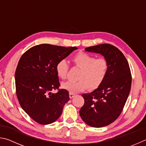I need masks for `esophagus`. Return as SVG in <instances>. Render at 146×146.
<instances>
[{
	"instance_id": "obj_1",
	"label": "esophagus",
	"mask_w": 146,
	"mask_h": 146,
	"mask_svg": "<svg viewBox=\"0 0 146 146\" xmlns=\"http://www.w3.org/2000/svg\"><path fill=\"white\" fill-rule=\"evenodd\" d=\"M69 96H70V98H73L75 96V94L70 92V93H69Z\"/></svg>"
}]
</instances>
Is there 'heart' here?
<instances>
[{"label":"heart","mask_w":146,"mask_h":146,"mask_svg":"<svg viewBox=\"0 0 146 146\" xmlns=\"http://www.w3.org/2000/svg\"><path fill=\"white\" fill-rule=\"evenodd\" d=\"M73 63L76 68L80 69L76 82L66 81L62 84V88L76 93L89 90H93L102 84L107 75L108 62L104 58H95V56L85 52H78L73 56ZM56 72L58 77L66 78L69 66L65 60H60L56 64Z\"/></svg>","instance_id":"b5f03b06"}]
</instances>
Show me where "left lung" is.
<instances>
[{
    "instance_id": "obj_1",
    "label": "left lung",
    "mask_w": 146,
    "mask_h": 146,
    "mask_svg": "<svg viewBox=\"0 0 146 146\" xmlns=\"http://www.w3.org/2000/svg\"><path fill=\"white\" fill-rule=\"evenodd\" d=\"M85 50L104 56L108 70L99 87L90 93L82 95L84 104L80 109V115L91 127H104L119 117L126 102L131 86L129 66L123 54L111 44H99Z\"/></svg>"
}]
</instances>
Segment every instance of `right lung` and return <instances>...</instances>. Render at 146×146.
Instances as JSON below:
<instances>
[{
	"label": "right lung",
	"instance_id": "right-lung-1",
	"mask_svg": "<svg viewBox=\"0 0 146 146\" xmlns=\"http://www.w3.org/2000/svg\"><path fill=\"white\" fill-rule=\"evenodd\" d=\"M76 49L42 44L29 49L20 58L15 75L17 98L24 111L38 123L56 121L70 100L68 91L58 89L55 67ZM53 89L58 92L52 94Z\"/></svg>",
	"mask_w": 146,
	"mask_h": 146
}]
</instances>
